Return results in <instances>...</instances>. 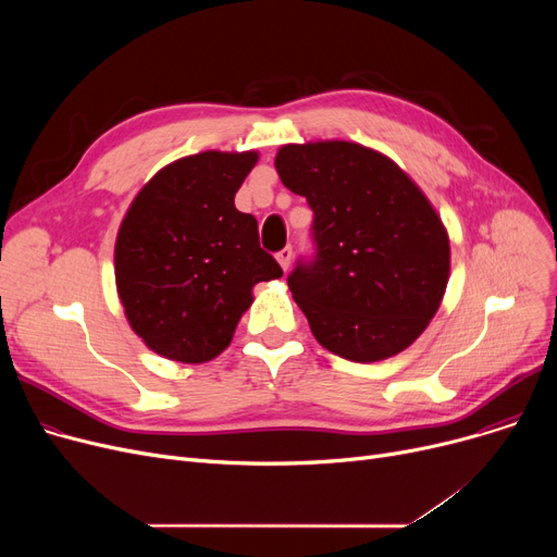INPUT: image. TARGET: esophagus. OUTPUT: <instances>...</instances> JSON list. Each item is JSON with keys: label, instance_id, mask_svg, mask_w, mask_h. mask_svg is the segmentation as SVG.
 Returning <instances> with one entry per match:
<instances>
[{"label": "esophagus", "instance_id": "obj_1", "mask_svg": "<svg viewBox=\"0 0 557 557\" xmlns=\"http://www.w3.org/2000/svg\"><path fill=\"white\" fill-rule=\"evenodd\" d=\"M275 257H277V261H280V267H282L284 271H288V267H290V259H294V248L286 246V248H282Z\"/></svg>", "mask_w": 557, "mask_h": 557}]
</instances>
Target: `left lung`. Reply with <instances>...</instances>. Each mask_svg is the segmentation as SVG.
I'll list each match as a JSON object with an SVG mask.
<instances>
[{"instance_id": "1", "label": "left lung", "mask_w": 557, "mask_h": 557, "mask_svg": "<svg viewBox=\"0 0 557 557\" xmlns=\"http://www.w3.org/2000/svg\"><path fill=\"white\" fill-rule=\"evenodd\" d=\"M275 169L313 212L315 255L298 261L288 288L315 341L357 363L399 355L445 296L441 216L391 158L361 144H286Z\"/></svg>"}]
</instances>
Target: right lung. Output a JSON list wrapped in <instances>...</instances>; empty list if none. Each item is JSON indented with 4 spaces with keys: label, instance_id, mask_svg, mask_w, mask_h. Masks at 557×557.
<instances>
[{
    "label": "right lung",
    "instance_id": "1",
    "mask_svg": "<svg viewBox=\"0 0 557 557\" xmlns=\"http://www.w3.org/2000/svg\"><path fill=\"white\" fill-rule=\"evenodd\" d=\"M257 153L205 151L160 169L131 202L114 244L116 294L153 352L202 363L230 345L252 286L282 277L257 219L234 194Z\"/></svg>",
    "mask_w": 557,
    "mask_h": 557
}]
</instances>
